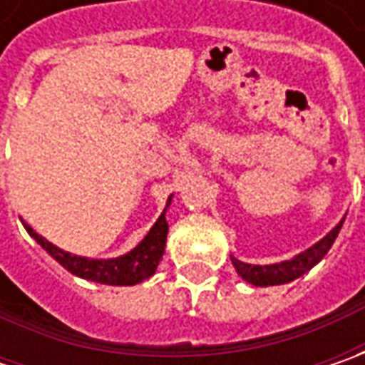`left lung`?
I'll return each instance as SVG.
<instances>
[{
	"mask_svg": "<svg viewBox=\"0 0 365 365\" xmlns=\"http://www.w3.org/2000/svg\"><path fill=\"white\" fill-rule=\"evenodd\" d=\"M341 225H344V219L323 240H319L315 245H311L309 250L301 252L299 256H294L292 259H284L280 264H268V266H252V264H245L242 259L232 258L233 266H235L237 274L244 278L245 282H250L254 287L287 284L290 280H297L304 272H309L315 264H319L321 259L325 258V254L331 250V245L335 242Z\"/></svg>",
	"mask_w": 365,
	"mask_h": 365,
	"instance_id": "8db88e82",
	"label": "left lung"
}]
</instances>
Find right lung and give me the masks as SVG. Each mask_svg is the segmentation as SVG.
I'll use <instances>...</instances> for the list:
<instances>
[{
	"label": "right lung",
	"instance_id": "add662e5",
	"mask_svg": "<svg viewBox=\"0 0 365 365\" xmlns=\"http://www.w3.org/2000/svg\"><path fill=\"white\" fill-rule=\"evenodd\" d=\"M168 205H170V199H168L166 207ZM24 227L68 272L75 274L78 278L101 282V284H111V287H132V284H138V282L146 280V278H150L152 274L156 272V268H158V264H160L162 259V254H164L166 235H168L166 209H164L158 221L148 232L146 237L135 245L132 252L123 254L120 258L93 259L68 254V252L56 247L54 244H50L46 237L38 235L28 223H24Z\"/></svg>",
	"mask_w": 365,
	"mask_h": 365
}]
</instances>
